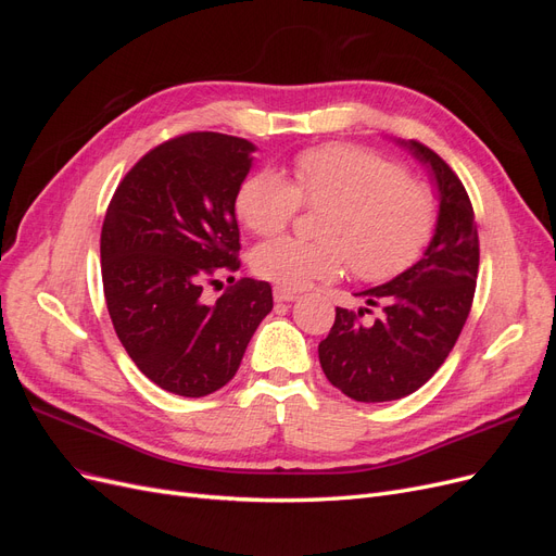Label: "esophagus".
I'll use <instances>...</instances> for the list:
<instances>
[{"instance_id": "1", "label": "esophagus", "mask_w": 556, "mask_h": 556, "mask_svg": "<svg viewBox=\"0 0 556 556\" xmlns=\"http://www.w3.org/2000/svg\"><path fill=\"white\" fill-rule=\"evenodd\" d=\"M274 299H276V301H280V304H290V301H296L299 296H296L294 292H290V290L276 288V290H274Z\"/></svg>"}]
</instances>
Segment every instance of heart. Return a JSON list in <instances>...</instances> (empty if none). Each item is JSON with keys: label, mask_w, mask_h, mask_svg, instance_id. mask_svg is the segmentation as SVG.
<instances>
[{"label": "heart", "mask_w": 556, "mask_h": 556, "mask_svg": "<svg viewBox=\"0 0 556 556\" xmlns=\"http://www.w3.org/2000/svg\"><path fill=\"white\" fill-rule=\"evenodd\" d=\"M301 204L327 211L319 243L274 239L252 252V268L282 290L352 274L368 282L410 268L439 227V201L401 164L357 146H319L294 160L292 180L274 169L250 174L237 194L241 223L271 237L288 227Z\"/></svg>", "instance_id": "heart-1"}]
</instances>
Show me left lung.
<instances>
[{"instance_id": "1", "label": "left lung", "mask_w": 556, "mask_h": 556, "mask_svg": "<svg viewBox=\"0 0 556 556\" xmlns=\"http://www.w3.org/2000/svg\"><path fill=\"white\" fill-rule=\"evenodd\" d=\"M429 166L439 188V227L425 255L394 280L364 290L366 306H382L374 325L368 308H336L333 327L317 345L327 380L364 403L419 390L457 343L476 294L480 243L470 199L450 166L419 141H399Z\"/></svg>"}]
</instances>
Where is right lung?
<instances>
[{"instance_id": "right-lung-1", "label": "right lung", "mask_w": 556, "mask_h": 556, "mask_svg": "<svg viewBox=\"0 0 556 556\" xmlns=\"http://www.w3.org/2000/svg\"><path fill=\"white\" fill-rule=\"evenodd\" d=\"M255 146L190 131L146 153L117 185L102 227V280L113 329L139 371L178 396H206L239 371L274 308L271 285L241 278L206 304V282L237 271L233 204ZM233 280V278H231Z\"/></svg>"}]
</instances>
